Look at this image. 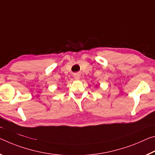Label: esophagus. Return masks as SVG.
Segmentation results:
<instances>
[{
	"label": "esophagus",
	"mask_w": 155,
	"mask_h": 155,
	"mask_svg": "<svg viewBox=\"0 0 155 155\" xmlns=\"http://www.w3.org/2000/svg\"><path fill=\"white\" fill-rule=\"evenodd\" d=\"M74 78L75 80H79L80 78V75L79 74V73H75V74L74 75Z\"/></svg>",
	"instance_id": "1"
}]
</instances>
